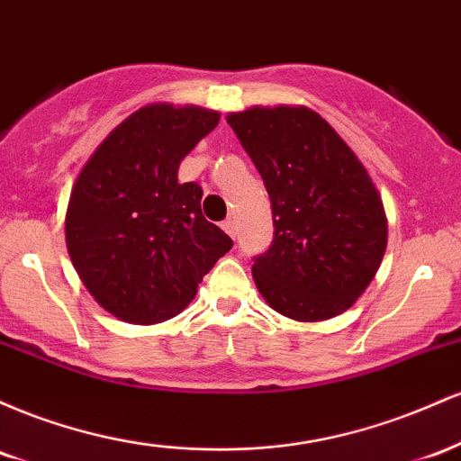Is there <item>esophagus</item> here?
I'll return each mask as SVG.
<instances>
[{"label":"esophagus","instance_id":"obj_1","mask_svg":"<svg viewBox=\"0 0 461 461\" xmlns=\"http://www.w3.org/2000/svg\"><path fill=\"white\" fill-rule=\"evenodd\" d=\"M223 230H225L227 234H230L231 238H236V234H238V223H236V219H227V221H223Z\"/></svg>","mask_w":461,"mask_h":461}]
</instances>
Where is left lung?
<instances>
[{"mask_svg": "<svg viewBox=\"0 0 461 461\" xmlns=\"http://www.w3.org/2000/svg\"><path fill=\"white\" fill-rule=\"evenodd\" d=\"M273 205L275 238L253 282L299 322L342 314L373 282L388 245L384 201L338 131L305 105L227 114Z\"/></svg>", "mask_w": 461, "mask_h": 461, "instance_id": "obj_1", "label": "left lung"}]
</instances>
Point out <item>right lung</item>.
<instances>
[{"label":"right lung","instance_id":"add662e5","mask_svg":"<svg viewBox=\"0 0 461 461\" xmlns=\"http://www.w3.org/2000/svg\"><path fill=\"white\" fill-rule=\"evenodd\" d=\"M216 110L149 104L121 121L71 188L65 238L73 267L105 312L156 325L186 310L231 238L201 214L179 162L219 125Z\"/></svg>","mask_w":461,"mask_h":461}]
</instances>
